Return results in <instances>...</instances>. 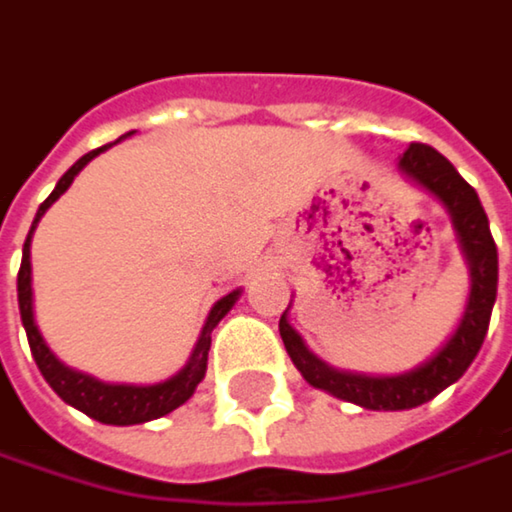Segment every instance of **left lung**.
Returning <instances> with one entry per match:
<instances>
[{
  "mask_svg": "<svg viewBox=\"0 0 512 512\" xmlns=\"http://www.w3.org/2000/svg\"><path fill=\"white\" fill-rule=\"evenodd\" d=\"M400 171L406 177H412L415 183H421L427 192H433L448 207L457 237H460L462 255L468 260L471 290H468L460 326L448 338V344L409 373L361 376V373L335 370L314 356L305 347V341L299 338V332L287 323V311L278 320V332L287 347V356L293 358L296 370L314 388H323V391H329L347 403L364 406V409H385V412L415 409L460 379L474 356L480 353V344L489 329L495 293H498V249L489 234V219L483 213L477 192L462 180L460 171L445 156L421 142L409 145L406 154L400 156Z\"/></svg>",
  "mask_w": 512,
  "mask_h": 512,
  "instance_id": "left-lung-1",
  "label": "left lung"
}]
</instances>
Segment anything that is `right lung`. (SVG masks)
Returning a JSON list of instances; mask_svg holds the SVG:
<instances>
[{
    "instance_id": "1",
    "label": "right lung",
    "mask_w": 512,
    "mask_h": 512,
    "mask_svg": "<svg viewBox=\"0 0 512 512\" xmlns=\"http://www.w3.org/2000/svg\"><path fill=\"white\" fill-rule=\"evenodd\" d=\"M130 136V133H127ZM124 139V136H121ZM118 139V142H121ZM115 145V142H112ZM109 145L85 154L82 159H76L64 174L61 180L55 183V189L50 192V198L38 207V216L32 222V231L26 237V246H23V263H20V272H17V299H20V317H23V326H26V335H29V347H32V356L38 361L44 379L50 382V388L64 400L70 403L73 409L85 412L88 418L100 421V424H115V427H130V424H145V421H154L162 418L168 412H174L177 406H183L198 382L204 379L207 373V353H210V332L219 326V320L234 308V302L240 299V290L222 296L210 314H207V323L201 329V338L192 350L189 361L183 364V370H177L171 379L165 382H156V385H109V382H100L88 373H79V370H70L64 367L58 358L52 356V350L44 344L38 326H35V311H32V260H29V246H32V234H35V225L41 222V216L50 210V204L67 192V186L73 183V177L94 159L97 154H103Z\"/></svg>"
}]
</instances>
